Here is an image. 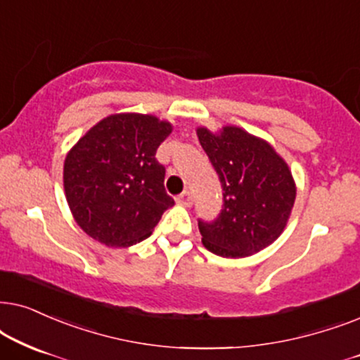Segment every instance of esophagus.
I'll return each mask as SVG.
<instances>
[{
  "label": "esophagus",
  "instance_id": "1",
  "mask_svg": "<svg viewBox=\"0 0 360 360\" xmlns=\"http://www.w3.org/2000/svg\"><path fill=\"white\" fill-rule=\"evenodd\" d=\"M176 202L179 205H183V207H191V205H193V195H191L189 193H183L181 195H177Z\"/></svg>",
  "mask_w": 360,
  "mask_h": 360
}]
</instances>
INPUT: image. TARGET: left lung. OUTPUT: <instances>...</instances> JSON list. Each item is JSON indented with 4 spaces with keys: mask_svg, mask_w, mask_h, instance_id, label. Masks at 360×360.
<instances>
[{
    "mask_svg": "<svg viewBox=\"0 0 360 360\" xmlns=\"http://www.w3.org/2000/svg\"><path fill=\"white\" fill-rule=\"evenodd\" d=\"M200 146L217 171L224 207L212 224L199 220L202 245L224 258H243L271 245L293 210L291 169L266 140L227 124L198 127Z\"/></svg>",
    "mask_w": 360,
    "mask_h": 360,
    "instance_id": "1",
    "label": "left lung"
}]
</instances>
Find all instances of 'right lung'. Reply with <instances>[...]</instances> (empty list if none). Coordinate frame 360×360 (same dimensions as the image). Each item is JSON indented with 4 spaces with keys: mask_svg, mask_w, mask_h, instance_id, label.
Returning a JSON list of instances; mask_svg holds the SVG:
<instances>
[{
    "mask_svg": "<svg viewBox=\"0 0 360 360\" xmlns=\"http://www.w3.org/2000/svg\"><path fill=\"white\" fill-rule=\"evenodd\" d=\"M172 124L155 115L113 113L95 123L64 161L65 199L74 220L107 247L145 240L174 204L156 150Z\"/></svg>",
    "mask_w": 360,
    "mask_h": 360,
    "instance_id": "1",
    "label": "right lung"
}]
</instances>
